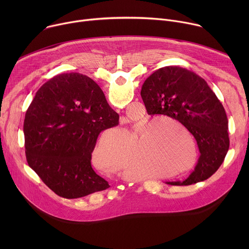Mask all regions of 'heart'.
<instances>
[{
  "label": "heart",
  "instance_id": "1",
  "mask_svg": "<svg viewBox=\"0 0 249 249\" xmlns=\"http://www.w3.org/2000/svg\"><path fill=\"white\" fill-rule=\"evenodd\" d=\"M163 121V118H155L139 126L127 138L119 130L104 133L92 153L95 165L110 172L119 169L122 175L131 179L142 178L155 168L170 170L182 166L188 154L171 136L157 128ZM184 170H176L172 174Z\"/></svg>",
  "mask_w": 249,
  "mask_h": 249
}]
</instances>
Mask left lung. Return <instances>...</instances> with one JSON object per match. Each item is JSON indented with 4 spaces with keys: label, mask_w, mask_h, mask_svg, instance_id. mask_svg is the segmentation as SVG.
<instances>
[{
    "label": "left lung",
    "mask_w": 249,
    "mask_h": 249,
    "mask_svg": "<svg viewBox=\"0 0 249 249\" xmlns=\"http://www.w3.org/2000/svg\"><path fill=\"white\" fill-rule=\"evenodd\" d=\"M141 95L148 114L178 120L194 136L199 148L198 162L187 178L166 184L191 185L214 174L230 148L229 121L223 104L206 81L187 69L163 67L145 81Z\"/></svg>",
    "instance_id": "1"
}]
</instances>
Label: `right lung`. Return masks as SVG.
Wrapping results in <instances>:
<instances>
[{
	"label": "right lung",
	"instance_id": "add662e5",
	"mask_svg": "<svg viewBox=\"0 0 249 249\" xmlns=\"http://www.w3.org/2000/svg\"><path fill=\"white\" fill-rule=\"evenodd\" d=\"M98 85L79 73L57 75L35 94L23 133L28 165L57 195L75 199L110 187L91 167L99 133L118 124Z\"/></svg>",
	"mask_w": 249,
	"mask_h": 249
}]
</instances>
